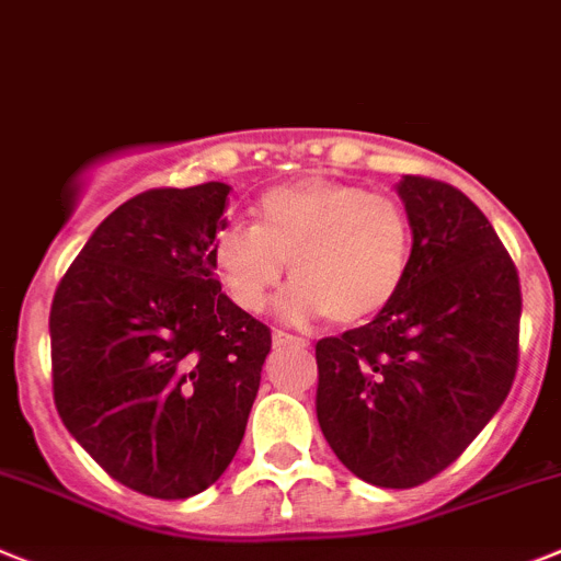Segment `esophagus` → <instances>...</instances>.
<instances>
[{
	"instance_id": "34e87169",
	"label": "esophagus",
	"mask_w": 561,
	"mask_h": 561,
	"mask_svg": "<svg viewBox=\"0 0 561 561\" xmlns=\"http://www.w3.org/2000/svg\"><path fill=\"white\" fill-rule=\"evenodd\" d=\"M274 346H276V350H307L310 343H307L305 337H299V335H290V332L276 330L274 332Z\"/></svg>"
}]
</instances>
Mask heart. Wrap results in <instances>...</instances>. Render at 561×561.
I'll return each instance as SVG.
<instances>
[{
	"mask_svg": "<svg viewBox=\"0 0 561 561\" xmlns=\"http://www.w3.org/2000/svg\"><path fill=\"white\" fill-rule=\"evenodd\" d=\"M411 251V218L400 201L307 179L262 195L256 226H224L211 243V265L237 310H265L290 265L296 285L282 299V316L363 324L400 296Z\"/></svg>",
	"mask_w": 561,
	"mask_h": 561,
	"instance_id": "b5f03b06",
	"label": "heart"
}]
</instances>
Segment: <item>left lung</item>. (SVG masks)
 <instances>
[{
	"mask_svg": "<svg viewBox=\"0 0 561 561\" xmlns=\"http://www.w3.org/2000/svg\"><path fill=\"white\" fill-rule=\"evenodd\" d=\"M413 229L411 271L375 321L316 343V413L360 481L411 489L450 467L512 391L519 279L461 190L397 184Z\"/></svg>",
	"mask_w": 561,
	"mask_h": 561,
	"instance_id": "left-lung-1",
	"label": "left lung"
}]
</instances>
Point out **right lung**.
I'll return each mask as SVG.
<instances>
[{
	"label": "right lung",
	"mask_w": 561,
	"mask_h": 561,
	"mask_svg": "<svg viewBox=\"0 0 561 561\" xmlns=\"http://www.w3.org/2000/svg\"><path fill=\"white\" fill-rule=\"evenodd\" d=\"M229 184L148 190L94 229L49 310L55 408L123 486L184 501L226 472L271 330L211 265Z\"/></svg>",
	"instance_id": "right-lung-1"
}]
</instances>
